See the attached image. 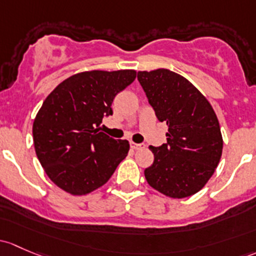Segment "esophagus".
Wrapping results in <instances>:
<instances>
[{"mask_svg": "<svg viewBox=\"0 0 256 256\" xmlns=\"http://www.w3.org/2000/svg\"><path fill=\"white\" fill-rule=\"evenodd\" d=\"M130 146H131V148L135 150H138L144 148V144H135V142H131Z\"/></svg>", "mask_w": 256, "mask_h": 256, "instance_id": "34e87169", "label": "esophagus"}]
</instances>
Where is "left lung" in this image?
<instances>
[{
	"label": "left lung",
	"mask_w": 256,
	"mask_h": 256,
	"mask_svg": "<svg viewBox=\"0 0 256 256\" xmlns=\"http://www.w3.org/2000/svg\"><path fill=\"white\" fill-rule=\"evenodd\" d=\"M137 80L156 116L168 126L166 144L150 146L154 160L144 169L147 182L169 198L192 196L205 186L222 156L216 112L192 83L170 70L140 71Z\"/></svg>",
	"instance_id": "1"
}]
</instances>
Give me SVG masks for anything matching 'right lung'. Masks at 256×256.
Segmentation results:
<instances>
[{"label":"right lung","instance_id":"obj_1","mask_svg":"<svg viewBox=\"0 0 256 256\" xmlns=\"http://www.w3.org/2000/svg\"><path fill=\"white\" fill-rule=\"evenodd\" d=\"M136 78L134 70L86 71L61 82L38 112L33 124L36 153L54 184L72 195L104 185L130 144L99 131L112 115L115 96Z\"/></svg>","mask_w":256,"mask_h":256}]
</instances>
